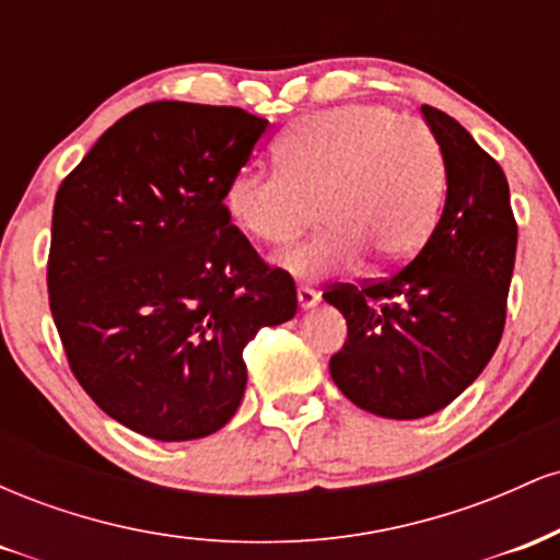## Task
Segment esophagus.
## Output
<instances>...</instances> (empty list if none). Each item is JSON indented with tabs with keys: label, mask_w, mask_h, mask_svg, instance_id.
<instances>
[{
	"label": "esophagus",
	"mask_w": 560,
	"mask_h": 560,
	"mask_svg": "<svg viewBox=\"0 0 560 560\" xmlns=\"http://www.w3.org/2000/svg\"><path fill=\"white\" fill-rule=\"evenodd\" d=\"M318 298H320V294L313 287H298V300H300L302 311H307V307L316 305Z\"/></svg>",
	"instance_id": "1"
}]
</instances>
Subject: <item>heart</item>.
I'll return each instance as SVG.
<instances>
[{"mask_svg":"<svg viewBox=\"0 0 560 560\" xmlns=\"http://www.w3.org/2000/svg\"><path fill=\"white\" fill-rule=\"evenodd\" d=\"M279 168H240L223 205L249 240L284 247L320 205L326 231L284 253L298 279H324L374 255L397 266L419 253L445 199V160L427 124L382 105H345L302 118L276 144Z\"/></svg>","mask_w":560,"mask_h":560,"instance_id":"b5f03b06","label":"heart"}]
</instances>
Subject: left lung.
Masks as SVG:
<instances>
[{
	"label": "left lung",
	"mask_w": 560,
	"mask_h": 560,
	"mask_svg": "<svg viewBox=\"0 0 560 560\" xmlns=\"http://www.w3.org/2000/svg\"><path fill=\"white\" fill-rule=\"evenodd\" d=\"M421 113L447 176L432 236L387 279L324 292L347 320L334 384L358 408L400 421L442 410L490 363L518 236L503 168L458 120L429 105Z\"/></svg>",
	"instance_id": "obj_1"
}]
</instances>
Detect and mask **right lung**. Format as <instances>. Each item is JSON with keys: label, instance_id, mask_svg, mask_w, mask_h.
Returning a JSON list of instances; mask_svg holds the SVG:
<instances>
[{"label": "right lung", "instance_id": "right-lung-1", "mask_svg": "<svg viewBox=\"0 0 560 560\" xmlns=\"http://www.w3.org/2000/svg\"><path fill=\"white\" fill-rule=\"evenodd\" d=\"M266 128L240 107L150 102L107 128L55 197L47 287L70 371L152 440L226 427L247 387L244 347L298 313L292 276L223 205Z\"/></svg>", "mask_w": 560, "mask_h": 560}]
</instances>
